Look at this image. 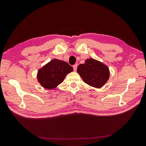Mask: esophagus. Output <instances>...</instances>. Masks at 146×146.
<instances>
[{"mask_svg":"<svg viewBox=\"0 0 146 146\" xmlns=\"http://www.w3.org/2000/svg\"><path fill=\"white\" fill-rule=\"evenodd\" d=\"M77 66H78L77 64H75V65H74V66H73V70L75 71H76V70H77Z\"/></svg>","mask_w":146,"mask_h":146,"instance_id":"esophagus-1","label":"esophagus"}]
</instances>
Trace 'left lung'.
<instances>
[{
	"label": "left lung",
	"instance_id": "8db88e82",
	"mask_svg": "<svg viewBox=\"0 0 146 146\" xmlns=\"http://www.w3.org/2000/svg\"><path fill=\"white\" fill-rule=\"evenodd\" d=\"M77 73L85 83L97 88L102 87L110 78L108 66L93 58L87 59L84 64H80Z\"/></svg>",
	"mask_w": 146,
	"mask_h": 146
}]
</instances>
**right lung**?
<instances>
[{
	"mask_svg": "<svg viewBox=\"0 0 146 146\" xmlns=\"http://www.w3.org/2000/svg\"><path fill=\"white\" fill-rule=\"evenodd\" d=\"M73 71L72 66L58 59H53L38 70L37 80L43 88H55L63 82L67 74Z\"/></svg>",
	"mask_w": 146,
	"mask_h": 146,
	"instance_id": "1",
	"label": "right lung"
}]
</instances>
